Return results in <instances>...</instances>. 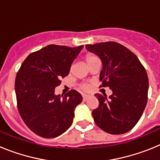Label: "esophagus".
<instances>
[{"label": "esophagus", "instance_id": "1", "mask_svg": "<svg viewBox=\"0 0 160 160\" xmlns=\"http://www.w3.org/2000/svg\"><path fill=\"white\" fill-rule=\"evenodd\" d=\"M89 97H90L89 95H86V94H84V95H82V100L83 101H87V100L89 98Z\"/></svg>", "mask_w": 160, "mask_h": 160}]
</instances>
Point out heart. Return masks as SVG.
<instances>
[{"instance_id": "1", "label": "heart", "mask_w": 160, "mask_h": 160, "mask_svg": "<svg viewBox=\"0 0 160 160\" xmlns=\"http://www.w3.org/2000/svg\"><path fill=\"white\" fill-rule=\"evenodd\" d=\"M83 59H84L85 62H86V64H87V66L90 65L91 62H94L95 60H97L96 57H94V55L91 54V53H87V54H85V56L83 57ZM79 88H80V90H81L82 91H83V92H87V91H88V90H90V85L87 84V83H82V84L80 85Z\"/></svg>"}]
</instances>
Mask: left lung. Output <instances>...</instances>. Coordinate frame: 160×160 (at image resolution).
<instances>
[{
	"mask_svg": "<svg viewBox=\"0 0 160 160\" xmlns=\"http://www.w3.org/2000/svg\"><path fill=\"white\" fill-rule=\"evenodd\" d=\"M102 62L100 87H109L113 94H95L99 102L92 111L96 125L102 131L121 135L131 131L140 119L146 107L148 78L136 55L119 43L107 42L87 45Z\"/></svg>",
	"mask_w": 160,
	"mask_h": 160,
	"instance_id": "left-lung-1",
	"label": "left lung"
}]
</instances>
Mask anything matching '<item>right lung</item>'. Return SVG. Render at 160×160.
<instances>
[{
    "label": "right lung",
    "instance_id": "right-lung-1",
    "mask_svg": "<svg viewBox=\"0 0 160 160\" xmlns=\"http://www.w3.org/2000/svg\"><path fill=\"white\" fill-rule=\"evenodd\" d=\"M82 47L49 45L31 53L17 73L19 114L28 128L42 138H55L64 133L73 122L74 109L82 101L74 90L65 95L54 94Z\"/></svg>",
    "mask_w": 160,
    "mask_h": 160
}]
</instances>
